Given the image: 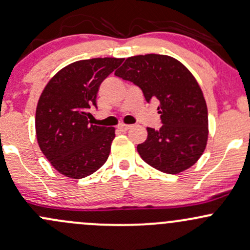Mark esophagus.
<instances>
[{"mask_svg":"<svg viewBox=\"0 0 250 250\" xmlns=\"http://www.w3.org/2000/svg\"><path fill=\"white\" fill-rule=\"evenodd\" d=\"M130 127H132V125H125V123H121V125H118V129L122 130V132H127V130L129 129Z\"/></svg>","mask_w":250,"mask_h":250,"instance_id":"1","label":"esophagus"}]
</instances>
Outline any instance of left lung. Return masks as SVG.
<instances>
[{
    "label": "left lung",
    "instance_id": "obj_1",
    "mask_svg": "<svg viewBox=\"0 0 250 250\" xmlns=\"http://www.w3.org/2000/svg\"><path fill=\"white\" fill-rule=\"evenodd\" d=\"M141 88L147 103L158 99L162 127L147 128L140 157L165 173L182 172L195 164L208 138V115L198 81L180 61L167 55L128 57L115 72Z\"/></svg>",
    "mask_w": 250,
    "mask_h": 250
}]
</instances>
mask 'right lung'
<instances>
[{
    "instance_id": "obj_1",
    "label": "right lung",
    "mask_w": 250,
    "mask_h": 250,
    "mask_svg": "<svg viewBox=\"0 0 250 250\" xmlns=\"http://www.w3.org/2000/svg\"><path fill=\"white\" fill-rule=\"evenodd\" d=\"M123 59L81 60L62 68L44 88L36 110V134L45 158L62 175L83 178L109 157L114 127L92 125L99 86Z\"/></svg>"
}]
</instances>
